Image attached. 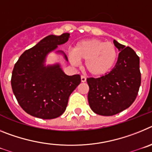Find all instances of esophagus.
Here are the masks:
<instances>
[{
	"label": "esophagus",
	"mask_w": 152,
	"mask_h": 152,
	"mask_svg": "<svg viewBox=\"0 0 152 152\" xmlns=\"http://www.w3.org/2000/svg\"><path fill=\"white\" fill-rule=\"evenodd\" d=\"M80 80H81V82H85L86 77H84V76H81V77H80Z\"/></svg>",
	"instance_id": "esophagus-1"
}]
</instances>
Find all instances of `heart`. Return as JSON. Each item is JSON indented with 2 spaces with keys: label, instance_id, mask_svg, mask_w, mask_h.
Listing matches in <instances>:
<instances>
[{
  "label": "heart",
  "instance_id": "obj_1",
  "mask_svg": "<svg viewBox=\"0 0 152 152\" xmlns=\"http://www.w3.org/2000/svg\"><path fill=\"white\" fill-rule=\"evenodd\" d=\"M118 56L116 45L110 42L88 39L75 45L70 61L73 64H77L78 61L85 60L86 71L93 76L100 77L109 73L115 67Z\"/></svg>",
  "mask_w": 152,
  "mask_h": 152
}]
</instances>
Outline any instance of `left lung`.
<instances>
[{
	"label": "left lung",
	"mask_w": 152,
	"mask_h": 152,
	"mask_svg": "<svg viewBox=\"0 0 152 152\" xmlns=\"http://www.w3.org/2000/svg\"><path fill=\"white\" fill-rule=\"evenodd\" d=\"M113 43L119 51L115 67L102 77L87 79L90 107L101 116H113L129 108L141 85L139 57L130 47L116 40Z\"/></svg>",
	"instance_id": "1"
}]
</instances>
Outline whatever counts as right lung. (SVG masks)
Listing matches in <instances>:
<instances>
[{"instance_id": "1", "label": "right lung", "mask_w": 152, "mask_h": 152, "mask_svg": "<svg viewBox=\"0 0 152 152\" xmlns=\"http://www.w3.org/2000/svg\"><path fill=\"white\" fill-rule=\"evenodd\" d=\"M70 38L68 33L49 35L26 50L14 65L11 77L13 92L28 114L43 119H55L66 110L68 98L80 83V76L65 75L59 64L45 66V58ZM68 58L62 51H57Z\"/></svg>"}]
</instances>
